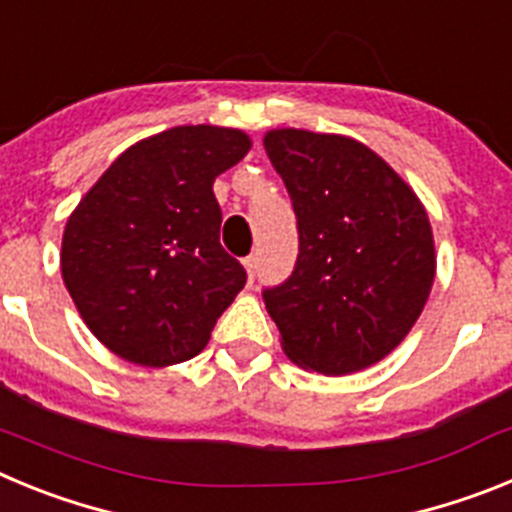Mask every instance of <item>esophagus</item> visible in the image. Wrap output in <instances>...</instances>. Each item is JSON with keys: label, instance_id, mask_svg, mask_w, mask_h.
I'll return each mask as SVG.
<instances>
[{"label": "esophagus", "instance_id": "esophagus-1", "mask_svg": "<svg viewBox=\"0 0 512 512\" xmlns=\"http://www.w3.org/2000/svg\"><path fill=\"white\" fill-rule=\"evenodd\" d=\"M243 266H246V271H248V282H253V277H256V266H259V259H256V256H246V259H243Z\"/></svg>", "mask_w": 512, "mask_h": 512}]
</instances>
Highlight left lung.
Here are the masks:
<instances>
[{
    "mask_svg": "<svg viewBox=\"0 0 512 512\" xmlns=\"http://www.w3.org/2000/svg\"><path fill=\"white\" fill-rule=\"evenodd\" d=\"M297 215L292 277L264 289L284 354L328 377L377 364L408 336L436 277L428 212L382 156L346 135L269 130Z\"/></svg>",
    "mask_w": 512,
    "mask_h": 512,
    "instance_id": "left-lung-1",
    "label": "left lung"
}]
</instances>
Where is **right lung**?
<instances>
[{
	"label": "right lung",
	"mask_w": 512,
	"mask_h": 512,
	"mask_svg": "<svg viewBox=\"0 0 512 512\" xmlns=\"http://www.w3.org/2000/svg\"><path fill=\"white\" fill-rule=\"evenodd\" d=\"M251 151L243 130L182 125L112 161L61 243V274L87 328L130 364L171 366L207 346L246 271L220 246L215 176Z\"/></svg>",
	"instance_id": "1"
}]
</instances>
